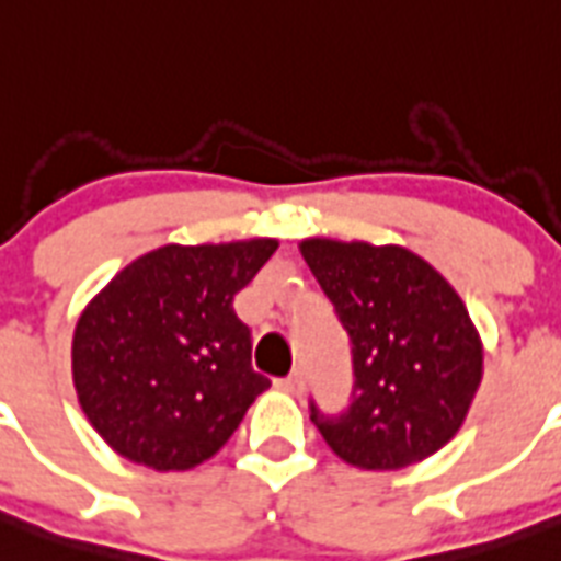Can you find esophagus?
I'll return each mask as SVG.
<instances>
[{"mask_svg": "<svg viewBox=\"0 0 561 561\" xmlns=\"http://www.w3.org/2000/svg\"><path fill=\"white\" fill-rule=\"evenodd\" d=\"M276 387L285 389V392H294V396H299L301 387H305V378H301V373H294V375H287V378H279V381H276Z\"/></svg>", "mask_w": 561, "mask_h": 561, "instance_id": "1", "label": "esophagus"}]
</instances>
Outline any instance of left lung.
Returning <instances> with one entry per match:
<instances>
[{
    "instance_id": "obj_1",
    "label": "left lung",
    "mask_w": 561,
    "mask_h": 561,
    "mask_svg": "<svg viewBox=\"0 0 561 561\" xmlns=\"http://www.w3.org/2000/svg\"><path fill=\"white\" fill-rule=\"evenodd\" d=\"M353 353L350 407L310 421L350 466L392 471L443 449L483 378V344L455 287L401 245L305 240Z\"/></svg>"
}]
</instances>
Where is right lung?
Wrapping results in <instances>:
<instances>
[{
  "mask_svg": "<svg viewBox=\"0 0 561 561\" xmlns=\"http://www.w3.org/2000/svg\"><path fill=\"white\" fill-rule=\"evenodd\" d=\"M276 240L163 245L126 265L72 335V383L92 428L126 460L186 471L214 457L271 381L251 367L233 296Z\"/></svg>",
  "mask_w": 561,
  "mask_h": 561,
  "instance_id": "1",
  "label": "right lung"
}]
</instances>
